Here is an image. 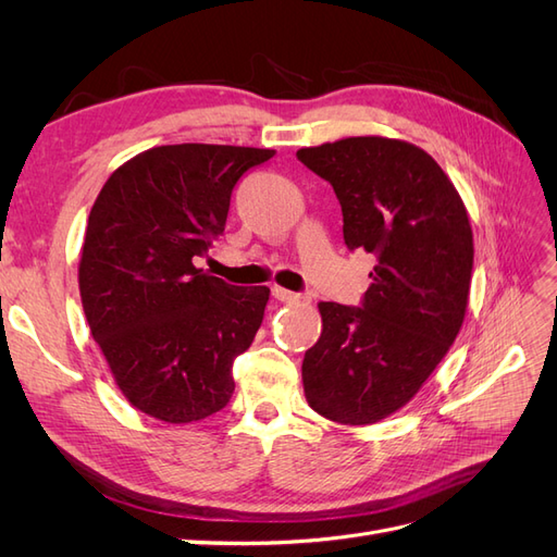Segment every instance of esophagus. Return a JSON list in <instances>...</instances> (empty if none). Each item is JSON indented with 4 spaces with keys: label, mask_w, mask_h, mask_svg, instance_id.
<instances>
[{
    "label": "esophagus",
    "mask_w": 557,
    "mask_h": 557,
    "mask_svg": "<svg viewBox=\"0 0 557 557\" xmlns=\"http://www.w3.org/2000/svg\"><path fill=\"white\" fill-rule=\"evenodd\" d=\"M272 295H274L278 301H288V305H293V301L307 299L305 295H297V293H290V290H285V288H278V285H274V288H272Z\"/></svg>",
    "instance_id": "esophagus-1"
}]
</instances>
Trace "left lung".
Wrapping results in <instances>:
<instances>
[{
	"mask_svg": "<svg viewBox=\"0 0 557 557\" xmlns=\"http://www.w3.org/2000/svg\"><path fill=\"white\" fill-rule=\"evenodd\" d=\"M297 160L334 188L348 250L376 258L360 307L318 305L323 332L301 362L305 395L334 423L372 425L420 391L462 327L469 215L442 166L407 141L348 137Z\"/></svg>",
	"mask_w": 557,
	"mask_h": 557,
	"instance_id": "obj_1",
	"label": "left lung"
}]
</instances>
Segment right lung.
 I'll use <instances>...</instances> for the list:
<instances>
[{"instance_id":"right-lung-1","label":"right lung","mask_w":557,"mask_h":557,"mask_svg":"<svg viewBox=\"0 0 557 557\" xmlns=\"http://www.w3.org/2000/svg\"><path fill=\"white\" fill-rule=\"evenodd\" d=\"M269 148L176 144L127 160L97 195L78 262L92 339L139 411L193 423L227 407L234 358L256 339L267 285L195 267L225 230L237 181Z\"/></svg>"}]
</instances>
